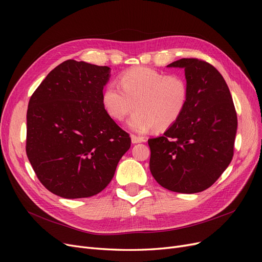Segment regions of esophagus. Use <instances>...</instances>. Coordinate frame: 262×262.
Returning <instances> with one entry per match:
<instances>
[{
  "mask_svg": "<svg viewBox=\"0 0 262 262\" xmlns=\"http://www.w3.org/2000/svg\"><path fill=\"white\" fill-rule=\"evenodd\" d=\"M131 141H132L133 144H137V143H142V142H145V139L142 138V137H137V136H134V134H132Z\"/></svg>",
  "mask_w": 262,
  "mask_h": 262,
  "instance_id": "obj_1",
  "label": "esophagus"
}]
</instances>
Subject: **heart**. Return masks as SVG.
Instances as JSON below:
<instances>
[{"instance_id": "1", "label": "heart", "mask_w": 262, "mask_h": 262, "mask_svg": "<svg viewBox=\"0 0 262 262\" xmlns=\"http://www.w3.org/2000/svg\"><path fill=\"white\" fill-rule=\"evenodd\" d=\"M101 100L107 114L118 121L136 107L138 112L128 124L133 131L145 133L155 126L167 129L179 120L189 100V86L181 75L139 67L123 72L119 86L108 84Z\"/></svg>"}]
</instances>
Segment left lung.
Returning <instances> with one entry per match:
<instances>
[{"mask_svg": "<svg viewBox=\"0 0 262 262\" xmlns=\"http://www.w3.org/2000/svg\"><path fill=\"white\" fill-rule=\"evenodd\" d=\"M185 70L189 100L179 120L162 137L149 139V170L162 187L196 193L211 187L234 155L237 115L219 71L198 59L167 66Z\"/></svg>", "mask_w": 262, "mask_h": 262, "instance_id": "1", "label": "left lung"}]
</instances>
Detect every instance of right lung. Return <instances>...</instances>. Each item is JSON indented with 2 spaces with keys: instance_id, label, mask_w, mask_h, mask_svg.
Masks as SVG:
<instances>
[{
  "instance_id": "add662e5",
  "label": "right lung",
  "mask_w": 262,
  "mask_h": 262,
  "mask_svg": "<svg viewBox=\"0 0 262 262\" xmlns=\"http://www.w3.org/2000/svg\"><path fill=\"white\" fill-rule=\"evenodd\" d=\"M110 68L67 60L30 97L26 153L38 179L66 199L99 193L131 146L102 105Z\"/></svg>"
}]
</instances>
